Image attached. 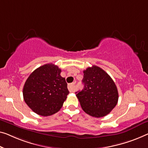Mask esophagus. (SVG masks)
Returning a JSON list of instances; mask_svg holds the SVG:
<instances>
[{
	"label": "esophagus",
	"mask_w": 148,
	"mask_h": 148,
	"mask_svg": "<svg viewBox=\"0 0 148 148\" xmlns=\"http://www.w3.org/2000/svg\"><path fill=\"white\" fill-rule=\"evenodd\" d=\"M68 90L70 92H74L75 90V87H74V84H69L68 86Z\"/></svg>",
	"instance_id": "1"
}]
</instances>
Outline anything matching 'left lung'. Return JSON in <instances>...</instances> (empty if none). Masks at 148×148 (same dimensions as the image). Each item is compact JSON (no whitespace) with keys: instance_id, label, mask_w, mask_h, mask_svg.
Masks as SVG:
<instances>
[{"instance_id":"1","label":"left lung","mask_w":148,"mask_h":148,"mask_svg":"<svg viewBox=\"0 0 148 148\" xmlns=\"http://www.w3.org/2000/svg\"><path fill=\"white\" fill-rule=\"evenodd\" d=\"M84 89L76 92L82 108L95 118L108 114L118 101L114 82L102 68L92 66L84 70Z\"/></svg>"}]
</instances>
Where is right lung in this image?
Returning <instances> with one entry per match:
<instances>
[{
	"label": "right lung",
	"instance_id": "1",
	"mask_svg": "<svg viewBox=\"0 0 148 148\" xmlns=\"http://www.w3.org/2000/svg\"><path fill=\"white\" fill-rule=\"evenodd\" d=\"M60 73L61 70L56 65L46 64L33 71L25 82L24 100L36 114L51 116L62 107L69 91Z\"/></svg>",
	"mask_w": 148,
	"mask_h": 148
}]
</instances>
